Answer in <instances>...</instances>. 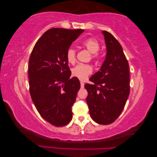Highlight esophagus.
Here are the masks:
<instances>
[{"label":"esophagus","mask_w":157,"mask_h":157,"mask_svg":"<svg viewBox=\"0 0 157 157\" xmlns=\"http://www.w3.org/2000/svg\"><path fill=\"white\" fill-rule=\"evenodd\" d=\"M81 82V88H83V87H84V82H83L82 81H81V82Z\"/></svg>","instance_id":"34e87169"}]
</instances>
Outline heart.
<instances>
[{
	"label": "heart",
	"mask_w": 157,
	"mask_h": 157,
	"mask_svg": "<svg viewBox=\"0 0 157 157\" xmlns=\"http://www.w3.org/2000/svg\"><path fill=\"white\" fill-rule=\"evenodd\" d=\"M82 44L89 52L92 53V59H98V52L100 48L98 41L93 38H89L82 42ZM66 59L70 63H74L76 61V52L72 48H69L66 53ZM92 72L91 67L84 63H79L72 69V74L80 80H85Z\"/></svg>",
	"instance_id": "obj_1"
}]
</instances>
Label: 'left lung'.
I'll return each instance as SVG.
<instances>
[{"instance_id": "8db88e82", "label": "left lung", "mask_w": 157, "mask_h": 157, "mask_svg": "<svg viewBox=\"0 0 157 157\" xmlns=\"http://www.w3.org/2000/svg\"><path fill=\"white\" fill-rule=\"evenodd\" d=\"M101 33L106 47L105 60L100 71L89 78L94 85L87 83L85 87L92 119L99 124H108L119 117L129 97V68L119 41L107 31Z\"/></svg>"}]
</instances>
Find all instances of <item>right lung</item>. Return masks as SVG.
Masks as SVG:
<instances>
[{
	"instance_id": "obj_1",
	"label": "right lung",
	"mask_w": 157,
	"mask_h": 157,
	"mask_svg": "<svg viewBox=\"0 0 157 157\" xmlns=\"http://www.w3.org/2000/svg\"><path fill=\"white\" fill-rule=\"evenodd\" d=\"M84 30L52 28L44 33L31 53L28 66L30 93L43 119L62 127L72 118V106L81 87L66 59L67 51Z\"/></svg>"
}]
</instances>
